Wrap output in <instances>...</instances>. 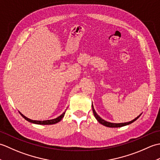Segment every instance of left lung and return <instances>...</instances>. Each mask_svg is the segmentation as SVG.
<instances>
[{
	"label": "left lung",
	"mask_w": 160,
	"mask_h": 160,
	"mask_svg": "<svg viewBox=\"0 0 160 160\" xmlns=\"http://www.w3.org/2000/svg\"><path fill=\"white\" fill-rule=\"evenodd\" d=\"M92 108H93V115L95 118H96V120L99 122V123H100L101 124H102L104 126H105V127H111V128H118V127H124V126H127V125H128L130 124L131 123H132V122H135L136 120H138V119L139 118V117L140 116V115H142V113L138 115V116L137 118H135L134 120H131V122H124V123H112V122H107V121H105L104 120H103L102 118H101L99 115H98L97 114V113L96 112V111H95L94 108H93V104H92Z\"/></svg>",
	"instance_id": "1"
}]
</instances>
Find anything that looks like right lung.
I'll return each instance as SVG.
<instances>
[{
  "label": "right lung",
  "mask_w": 160,
  "mask_h": 160,
  "mask_svg": "<svg viewBox=\"0 0 160 160\" xmlns=\"http://www.w3.org/2000/svg\"><path fill=\"white\" fill-rule=\"evenodd\" d=\"M65 111L62 114H61L60 116H58V118H55V119H52V120H43V121H40V120H33L29 119L28 118L25 117V115L23 114H22L19 111L20 114L22 115V117L23 118H25L26 120H28V122H31V123H33V124H42V125H48V124H56L58 122H59L62 119L64 118V115L65 114Z\"/></svg>",
  "instance_id": "right-lung-1"
}]
</instances>
